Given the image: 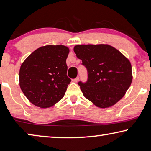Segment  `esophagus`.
Masks as SVG:
<instances>
[{"label": "esophagus", "instance_id": "obj_1", "mask_svg": "<svg viewBox=\"0 0 151 151\" xmlns=\"http://www.w3.org/2000/svg\"><path fill=\"white\" fill-rule=\"evenodd\" d=\"M78 80H79V77H77L76 78H75V79H73V82H78Z\"/></svg>", "mask_w": 151, "mask_h": 151}]
</instances>
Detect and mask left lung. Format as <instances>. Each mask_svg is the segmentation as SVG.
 Wrapping results in <instances>:
<instances>
[{"label":"left lung","mask_w":151,"mask_h":151,"mask_svg":"<svg viewBox=\"0 0 151 151\" xmlns=\"http://www.w3.org/2000/svg\"><path fill=\"white\" fill-rule=\"evenodd\" d=\"M73 50L88 71L86 82L78 83L84 97L101 108L119 101L133 79L127 58L109 45H77Z\"/></svg>","instance_id":"8db88e82"}]
</instances>
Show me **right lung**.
Masks as SVG:
<instances>
[{"instance_id":"add662e5","label":"right lung","mask_w":151,"mask_h":151,"mask_svg":"<svg viewBox=\"0 0 151 151\" xmlns=\"http://www.w3.org/2000/svg\"><path fill=\"white\" fill-rule=\"evenodd\" d=\"M69 52L68 47L62 45L42 46L22 63L20 87L32 104L47 108L63 98L71 82L66 64Z\"/></svg>"}]
</instances>
